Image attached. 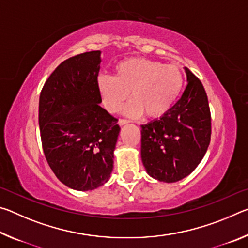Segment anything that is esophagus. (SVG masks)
<instances>
[{"label": "esophagus", "mask_w": 248, "mask_h": 248, "mask_svg": "<svg viewBox=\"0 0 248 248\" xmlns=\"http://www.w3.org/2000/svg\"><path fill=\"white\" fill-rule=\"evenodd\" d=\"M128 123H129V121L125 120V119H119V121H118L119 125H124V124H127Z\"/></svg>", "instance_id": "1"}]
</instances>
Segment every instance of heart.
Returning a JSON list of instances; mask_svg holds the SVG:
<instances>
[{
	"label": "heart",
	"mask_w": 248,
	"mask_h": 248,
	"mask_svg": "<svg viewBox=\"0 0 248 248\" xmlns=\"http://www.w3.org/2000/svg\"><path fill=\"white\" fill-rule=\"evenodd\" d=\"M105 107L116 112L131 96L124 114L138 118L165 115L173 106L183 87V74L173 64L148 59H128L116 66L115 77L100 75L97 79Z\"/></svg>",
	"instance_id": "heart-1"
}]
</instances>
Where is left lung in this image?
Returning <instances> with one entry per match:
<instances>
[{
    "mask_svg": "<svg viewBox=\"0 0 248 248\" xmlns=\"http://www.w3.org/2000/svg\"><path fill=\"white\" fill-rule=\"evenodd\" d=\"M187 86L165 115L141 125V158L146 173L164 183L187 177L203 158L211 138V116L203 85L184 68Z\"/></svg>",
    "mask_w": 248,
    "mask_h": 248,
    "instance_id": "left-lung-1",
    "label": "left lung"
}]
</instances>
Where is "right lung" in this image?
Masks as SVG:
<instances>
[{
    "instance_id": "right-lung-1",
    "label": "right lung",
    "mask_w": 248,
    "mask_h": 248,
    "mask_svg": "<svg viewBox=\"0 0 248 248\" xmlns=\"http://www.w3.org/2000/svg\"><path fill=\"white\" fill-rule=\"evenodd\" d=\"M100 54L99 50L84 52L62 62L39 98L45 156L58 179L78 191L108 182L120 132L118 120L99 105Z\"/></svg>"
}]
</instances>
